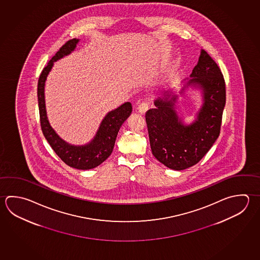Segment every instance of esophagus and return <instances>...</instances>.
I'll return each instance as SVG.
<instances>
[{
    "label": "esophagus",
    "instance_id": "esophagus-1",
    "mask_svg": "<svg viewBox=\"0 0 260 260\" xmlns=\"http://www.w3.org/2000/svg\"><path fill=\"white\" fill-rule=\"evenodd\" d=\"M149 108V103L148 102H142L141 104L138 105L137 110L140 113H145Z\"/></svg>",
    "mask_w": 260,
    "mask_h": 260
}]
</instances>
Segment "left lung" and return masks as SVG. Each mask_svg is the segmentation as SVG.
<instances>
[{"instance_id":"8db88e82","label":"left lung","mask_w":260,"mask_h":260,"mask_svg":"<svg viewBox=\"0 0 260 260\" xmlns=\"http://www.w3.org/2000/svg\"><path fill=\"white\" fill-rule=\"evenodd\" d=\"M190 77L182 90L198 85L203 94V106L194 123L185 125L181 122L174 108L177 96L169 99V93L155 101L156 108L146 113L152 154L171 170H185L197 164L213 147L221 130L225 82L216 62L204 49Z\"/></svg>"}]
</instances>
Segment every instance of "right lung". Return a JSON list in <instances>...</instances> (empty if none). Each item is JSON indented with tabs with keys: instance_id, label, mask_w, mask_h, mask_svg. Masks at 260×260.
I'll return each mask as SVG.
<instances>
[{
	"instance_id": "add662e5",
	"label": "right lung",
	"mask_w": 260,
	"mask_h": 260,
	"mask_svg": "<svg viewBox=\"0 0 260 260\" xmlns=\"http://www.w3.org/2000/svg\"><path fill=\"white\" fill-rule=\"evenodd\" d=\"M78 42L79 39L73 38L65 43L47 63V66L43 69L38 79V108L44 137H46L53 150L67 165L78 170H85L101 165L112 154L119 129L132 113V104L125 103L118 108L107 113L101 123L94 138L85 146H72L57 136L47 120L44 95L45 81L47 80L49 71L52 69L54 62L71 54V51L75 49Z\"/></svg>"
}]
</instances>
